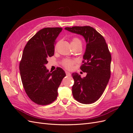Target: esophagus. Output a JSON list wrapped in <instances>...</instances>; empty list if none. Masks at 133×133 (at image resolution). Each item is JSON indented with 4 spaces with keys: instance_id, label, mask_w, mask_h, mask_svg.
<instances>
[{
    "instance_id": "esophagus-1",
    "label": "esophagus",
    "mask_w": 133,
    "mask_h": 133,
    "mask_svg": "<svg viewBox=\"0 0 133 133\" xmlns=\"http://www.w3.org/2000/svg\"><path fill=\"white\" fill-rule=\"evenodd\" d=\"M65 73H66V75L67 76H71V73H70V72H69V71H65Z\"/></svg>"
}]
</instances>
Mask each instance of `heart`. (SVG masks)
I'll return each mask as SVG.
<instances>
[{
  "label": "heart",
  "mask_w": 133,
  "mask_h": 133,
  "mask_svg": "<svg viewBox=\"0 0 133 133\" xmlns=\"http://www.w3.org/2000/svg\"><path fill=\"white\" fill-rule=\"evenodd\" d=\"M71 44H81L82 42L80 40L77 38H74L72 39ZM75 63V61L74 60L70 59H65L63 62V65L67 69H71L73 68V65Z\"/></svg>",
  "instance_id": "obj_1"
}]
</instances>
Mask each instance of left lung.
<instances>
[{"label": "left lung", "mask_w": 133, "mask_h": 133, "mask_svg": "<svg viewBox=\"0 0 133 133\" xmlns=\"http://www.w3.org/2000/svg\"><path fill=\"white\" fill-rule=\"evenodd\" d=\"M65 29L82 35L87 44L80 69L87 74L81 78L77 73L72 74L73 97L80 103H93L103 94L110 77L111 57L108 46L103 36L91 26L66 27Z\"/></svg>", "instance_id": "1"}]
</instances>
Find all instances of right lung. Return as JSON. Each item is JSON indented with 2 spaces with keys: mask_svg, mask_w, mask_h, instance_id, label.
Masks as SVG:
<instances>
[{
  "mask_svg": "<svg viewBox=\"0 0 133 133\" xmlns=\"http://www.w3.org/2000/svg\"><path fill=\"white\" fill-rule=\"evenodd\" d=\"M62 28H45L38 31L24 49L19 65L23 87L29 98L39 105H48L57 98L58 89L66 74L61 68L50 73L45 65L54 55L56 39Z\"/></svg>",
  "mask_w": 133,
  "mask_h": 133,
  "instance_id": "right-lung-1",
  "label": "right lung"
}]
</instances>
